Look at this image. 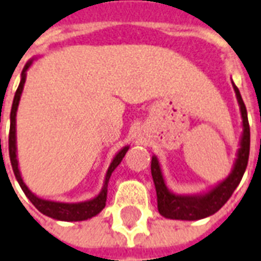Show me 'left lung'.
I'll return each mask as SVG.
<instances>
[{
  "label": "left lung",
  "mask_w": 261,
  "mask_h": 261,
  "mask_svg": "<svg viewBox=\"0 0 261 261\" xmlns=\"http://www.w3.org/2000/svg\"><path fill=\"white\" fill-rule=\"evenodd\" d=\"M234 90H236L237 99H238V104L241 108L244 134H242L241 148L238 150V157L236 160L234 170L222 184H219L216 188L202 196H176L167 189L159 160H157V157H152L150 170H152L153 182L156 186L157 208L164 218L179 219V220H198V219L211 216L215 212H218L227 202L237 186L241 182L246 166H248V159H249L250 128L246 107L244 104L241 93L236 85H234Z\"/></svg>",
  "instance_id": "left-lung-1"
}]
</instances>
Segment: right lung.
Returning a JSON list of instances; mask_svg holds the SVG:
<instances>
[{"mask_svg":"<svg viewBox=\"0 0 261 261\" xmlns=\"http://www.w3.org/2000/svg\"><path fill=\"white\" fill-rule=\"evenodd\" d=\"M31 65V61L25 64L21 72V81L20 85L16 90L15 98H13V104H12V111H11V130H9V157H11V164L15 172V176L19 182L20 188L23 189L24 194L30 198V201L33 202L34 206L37 208L39 212H42L43 215H46L49 218L57 219V220H71V222H77V220H86L97 214H99L101 211L104 210L105 202H107V188H108V180L111 178V174L113 170L116 168L120 162L123 160V157L128 150V146L123 148L120 152L117 153L116 157L113 159V162L111 163V166L108 168L107 176H105V185L102 192L99 193L98 196L90 200V201L85 202H77V204H65V202H55V201H47V200H42V198H38L37 196H34L33 193L30 192L29 188L25 186L23 179L20 176L19 167H17V159H16V111H17V105H19L20 95L23 91V86L25 82V71L29 69Z\"/></svg>","mask_w":261,"mask_h":261,"instance_id":"1","label":"right lung"}]
</instances>
